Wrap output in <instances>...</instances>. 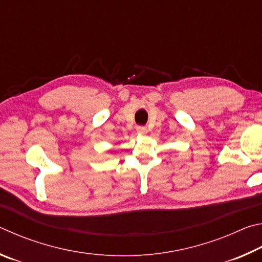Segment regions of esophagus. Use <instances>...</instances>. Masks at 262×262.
Instances as JSON below:
<instances>
[{"label": "esophagus", "instance_id": "1", "mask_svg": "<svg viewBox=\"0 0 262 262\" xmlns=\"http://www.w3.org/2000/svg\"><path fill=\"white\" fill-rule=\"evenodd\" d=\"M137 132H138L139 135H146L147 134V128L145 126H138L137 127Z\"/></svg>", "mask_w": 262, "mask_h": 262}]
</instances>
